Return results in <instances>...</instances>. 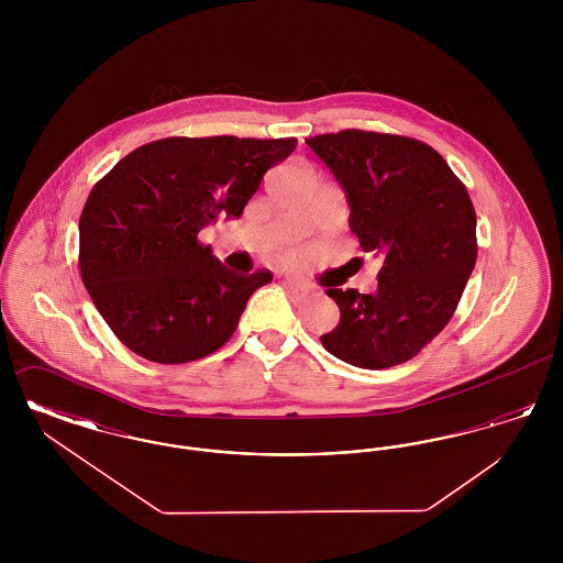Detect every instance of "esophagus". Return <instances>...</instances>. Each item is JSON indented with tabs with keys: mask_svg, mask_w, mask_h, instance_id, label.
I'll return each instance as SVG.
<instances>
[{
	"mask_svg": "<svg viewBox=\"0 0 563 563\" xmlns=\"http://www.w3.org/2000/svg\"><path fill=\"white\" fill-rule=\"evenodd\" d=\"M285 289L295 299H301V297L310 294V287H306L303 283H297V280H285Z\"/></svg>",
	"mask_w": 563,
	"mask_h": 563,
	"instance_id": "esophagus-1",
	"label": "esophagus"
}]
</instances>
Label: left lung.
<instances>
[{"mask_svg":"<svg viewBox=\"0 0 563 563\" xmlns=\"http://www.w3.org/2000/svg\"><path fill=\"white\" fill-rule=\"evenodd\" d=\"M346 191L350 232L382 260L377 291L327 289L340 324L322 346L363 369L413 358L454 317L477 262V214L430 145L402 134L340 131L306 139Z\"/></svg>","mask_w":563,"mask_h":563,"instance_id":"obj_1","label":"left lung"}]
</instances>
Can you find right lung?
Returning a JSON list of instances; mask_svg holds the SVG:
<instances>
[{
  "mask_svg": "<svg viewBox=\"0 0 563 563\" xmlns=\"http://www.w3.org/2000/svg\"><path fill=\"white\" fill-rule=\"evenodd\" d=\"M287 139L168 136L145 143L95 184L80 217L84 287L134 354L179 365L209 356L236 331L269 269L225 268L198 232L241 217Z\"/></svg>",
  "mask_w": 563,
  "mask_h": 563,
  "instance_id": "1",
  "label": "right lung"
}]
</instances>
